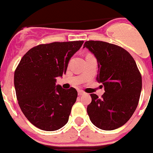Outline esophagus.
Masks as SVG:
<instances>
[{"label":"esophagus","mask_w":153,"mask_h":153,"mask_svg":"<svg viewBox=\"0 0 153 153\" xmlns=\"http://www.w3.org/2000/svg\"><path fill=\"white\" fill-rule=\"evenodd\" d=\"M84 93H85L83 91V90H78V95H79V96L83 95Z\"/></svg>","instance_id":"34e87169"}]
</instances>
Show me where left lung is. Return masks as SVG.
I'll return each mask as SVG.
<instances>
[{"mask_svg":"<svg viewBox=\"0 0 153 153\" xmlns=\"http://www.w3.org/2000/svg\"><path fill=\"white\" fill-rule=\"evenodd\" d=\"M83 47L97 59V80L105 90L101 98L90 94L92 102L86 109L90 121L102 130L120 128L131 118L140 100L142 76L136 61L123 47L107 42L88 40Z\"/></svg>","mask_w":153,"mask_h":153,"instance_id":"8db88e82","label":"left lung"}]
</instances>
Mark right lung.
I'll list each match as a JSON object with an SVG mask.
<instances>
[{
    "mask_svg": "<svg viewBox=\"0 0 153 153\" xmlns=\"http://www.w3.org/2000/svg\"><path fill=\"white\" fill-rule=\"evenodd\" d=\"M83 44L78 40L40 44L29 50L17 65L14 86L19 106L42 130H57L68 122L77 91L56 86V78L66 74L69 60Z\"/></svg>",
    "mask_w": 153,
    "mask_h": 153,
    "instance_id": "right-lung-1",
    "label": "right lung"
}]
</instances>
